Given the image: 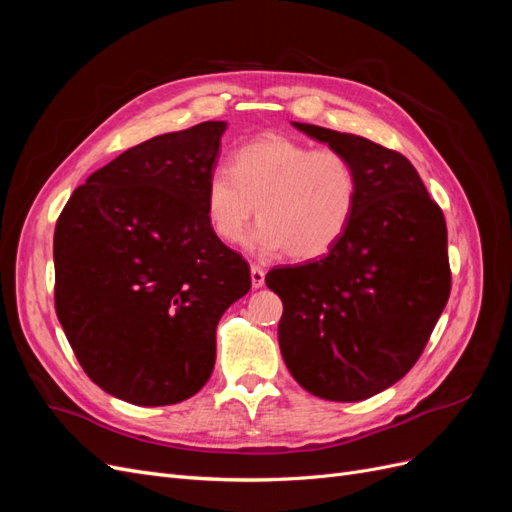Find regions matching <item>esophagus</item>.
Here are the masks:
<instances>
[{"mask_svg":"<svg viewBox=\"0 0 512 512\" xmlns=\"http://www.w3.org/2000/svg\"><path fill=\"white\" fill-rule=\"evenodd\" d=\"M250 275H252V286L254 288H262L265 286V271H262L258 265L250 267Z\"/></svg>","mask_w":512,"mask_h":512,"instance_id":"obj_1","label":"esophagus"}]
</instances>
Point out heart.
<instances>
[{
  "label": "heart",
  "mask_w": 512,
  "mask_h": 512,
  "mask_svg": "<svg viewBox=\"0 0 512 512\" xmlns=\"http://www.w3.org/2000/svg\"><path fill=\"white\" fill-rule=\"evenodd\" d=\"M359 200V175L346 153L286 136H262L232 158V173L215 168L205 183V213L224 243L243 237L256 254L284 252L292 260L329 254L344 237Z\"/></svg>",
  "instance_id": "heart-1"
}]
</instances>
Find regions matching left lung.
<instances>
[{"instance_id":"1","label":"left lung","mask_w":512,"mask_h":512,"mask_svg":"<svg viewBox=\"0 0 512 512\" xmlns=\"http://www.w3.org/2000/svg\"><path fill=\"white\" fill-rule=\"evenodd\" d=\"M292 126L346 153L359 200L344 237L303 267L273 269L277 327L292 378L329 401H361L404 378L451 294L446 222L416 168L369 138Z\"/></svg>"}]
</instances>
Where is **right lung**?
Listing matches in <instances>:
<instances>
[{
  "mask_svg": "<svg viewBox=\"0 0 512 512\" xmlns=\"http://www.w3.org/2000/svg\"><path fill=\"white\" fill-rule=\"evenodd\" d=\"M226 128L205 121L123 151L57 220V318L85 374L128 404L170 406L203 389L218 322L252 286L205 213Z\"/></svg>",
  "mask_w": 512,
  "mask_h": 512,
  "instance_id": "add662e5",
  "label": "right lung"
}]
</instances>
